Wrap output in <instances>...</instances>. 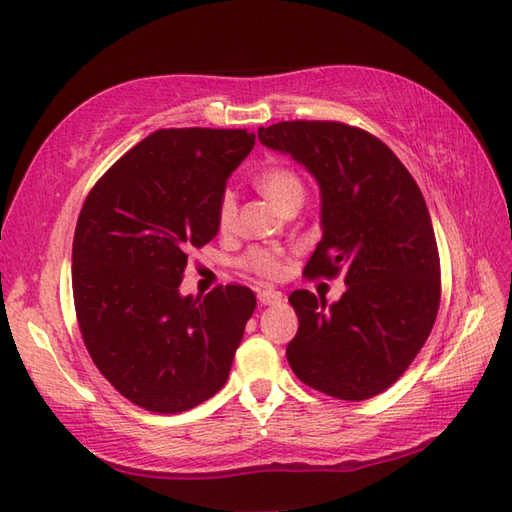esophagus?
I'll list each match as a JSON object with an SVG mask.
<instances>
[{"instance_id":"34e87169","label":"esophagus","mask_w":512,"mask_h":512,"mask_svg":"<svg viewBox=\"0 0 512 512\" xmlns=\"http://www.w3.org/2000/svg\"><path fill=\"white\" fill-rule=\"evenodd\" d=\"M257 299L262 306H277V303H281V295L275 290H259Z\"/></svg>"}]
</instances>
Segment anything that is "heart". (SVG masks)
I'll return each mask as SVG.
<instances>
[{"label":"heart","instance_id":"b5f03b06","mask_svg":"<svg viewBox=\"0 0 512 512\" xmlns=\"http://www.w3.org/2000/svg\"><path fill=\"white\" fill-rule=\"evenodd\" d=\"M253 184L262 191L270 202H275L281 211L295 209L303 202L306 187L295 169L286 165H268L253 176ZM217 228L222 233H231L237 222V198L233 191H224L217 200ZM244 268L259 277H277L281 273V255L273 248H253L242 259Z\"/></svg>","mask_w":512,"mask_h":512}]
</instances>
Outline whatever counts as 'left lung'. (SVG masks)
<instances>
[{
  "label": "left lung",
  "instance_id": "obj_1",
  "mask_svg": "<svg viewBox=\"0 0 512 512\" xmlns=\"http://www.w3.org/2000/svg\"><path fill=\"white\" fill-rule=\"evenodd\" d=\"M257 136L319 182L323 237L303 275L343 273L347 286L332 306L310 290L288 297L299 317L288 363L332 398H372L405 374L438 317L440 255L427 204L394 151L365 129L284 121Z\"/></svg>",
  "mask_w": 512,
  "mask_h": 512
}]
</instances>
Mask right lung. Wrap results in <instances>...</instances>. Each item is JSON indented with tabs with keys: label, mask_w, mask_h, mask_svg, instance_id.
<instances>
[{
	"label": "right lung",
	"mask_w": 512,
	"mask_h": 512,
	"mask_svg": "<svg viewBox=\"0 0 512 512\" xmlns=\"http://www.w3.org/2000/svg\"><path fill=\"white\" fill-rule=\"evenodd\" d=\"M255 145L246 129H158L94 184L76 222L72 292L83 343L116 391L154 413L215 396L257 301L239 284L180 295L191 248Z\"/></svg>",
	"instance_id": "add662e5"
}]
</instances>
